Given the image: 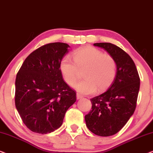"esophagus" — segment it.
<instances>
[{
	"mask_svg": "<svg viewBox=\"0 0 153 153\" xmlns=\"http://www.w3.org/2000/svg\"><path fill=\"white\" fill-rule=\"evenodd\" d=\"M83 97V96L81 95V94H79V93H77V94H76V99H77V100L82 99Z\"/></svg>",
	"mask_w": 153,
	"mask_h": 153,
	"instance_id": "obj_1",
	"label": "esophagus"
}]
</instances>
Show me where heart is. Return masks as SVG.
<instances>
[{"label":"heart","mask_w":153,"mask_h":153,"mask_svg":"<svg viewBox=\"0 0 153 153\" xmlns=\"http://www.w3.org/2000/svg\"><path fill=\"white\" fill-rule=\"evenodd\" d=\"M62 58L60 70L64 80L72 85L78 79L79 70H83L84 79L75 83L73 88L80 94L90 95L107 89L114 82L117 73V63L111 55L93 47L83 48Z\"/></svg>","instance_id":"b5f03b06"}]
</instances>
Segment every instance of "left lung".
Here are the masks:
<instances>
[{"mask_svg":"<svg viewBox=\"0 0 153 153\" xmlns=\"http://www.w3.org/2000/svg\"><path fill=\"white\" fill-rule=\"evenodd\" d=\"M116 60V78L105 93L91 99L92 110L85 116L86 126L93 134L108 137L118 133L134 112L140 78L131 58L111 43H95Z\"/></svg>","mask_w":153,"mask_h":153,"instance_id":"1","label":"left lung"}]
</instances>
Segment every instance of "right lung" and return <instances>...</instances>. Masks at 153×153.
<instances>
[{
    "mask_svg": "<svg viewBox=\"0 0 153 153\" xmlns=\"http://www.w3.org/2000/svg\"><path fill=\"white\" fill-rule=\"evenodd\" d=\"M69 48L62 42L42 46L26 58L16 74V110L33 132L45 134L59 128L76 102V93L65 82L60 70Z\"/></svg>",
    "mask_w": 153,
    "mask_h": 153,
    "instance_id": "1",
    "label": "right lung"
}]
</instances>
